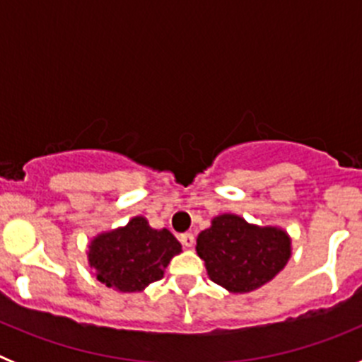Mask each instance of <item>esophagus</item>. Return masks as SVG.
<instances>
[{"mask_svg": "<svg viewBox=\"0 0 362 362\" xmlns=\"http://www.w3.org/2000/svg\"><path fill=\"white\" fill-rule=\"evenodd\" d=\"M179 241H181V245H183L185 248H192L194 243H196V238H194V233H181V235H179Z\"/></svg>", "mask_w": 362, "mask_h": 362, "instance_id": "obj_1", "label": "esophagus"}]
</instances>
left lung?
I'll list each match as a JSON object with an SVG mask.
<instances>
[{"label": "left lung", "mask_w": 362, "mask_h": 362, "mask_svg": "<svg viewBox=\"0 0 362 362\" xmlns=\"http://www.w3.org/2000/svg\"><path fill=\"white\" fill-rule=\"evenodd\" d=\"M196 250L214 283L230 293H248L286 267L292 239L279 226H257L235 214H221L197 235Z\"/></svg>", "instance_id": "left-lung-1"}]
</instances>
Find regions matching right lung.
I'll return each instance as SVG.
<instances>
[{
    "label": "right lung",
    "instance_id": "add662e5",
    "mask_svg": "<svg viewBox=\"0 0 362 362\" xmlns=\"http://www.w3.org/2000/svg\"><path fill=\"white\" fill-rule=\"evenodd\" d=\"M181 243L166 228L156 230L146 217L136 216L124 226L98 233L88 245V264L108 288L123 293L143 292L165 276Z\"/></svg>",
    "mask_w": 362,
    "mask_h": 362
}]
</instances>
